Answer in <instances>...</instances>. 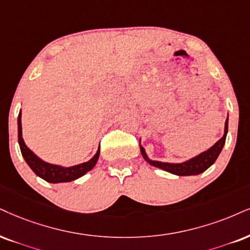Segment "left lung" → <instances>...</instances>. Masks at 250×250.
I'll return each mask as SVG.
<instances>
[{"instance_id":"obj_1","label":"left lung","mask_w":250,"mask_h":250,"mask_svg":"<svg viewBox=\"0 0 250 250\" xmlns=\"http://www.w3.org/2000/svg\"><path fill=\"white\" fill-rule=\"evenodd\" d=\"M227 131H229V116H227L226 123H225V131H224L223 137H221L220 139L211 147V148L205 150V152L200 153L199 155L188 160L186 162L168 163V162L153 161V160H150L148 156H147L144 147L140 145L141 155L144 156V159L146 160L149 165H152L156 168L162 169V170L165 171L171 172V174L174 175H178V176H191V175H198V174H202V172H204L208 168H210L211 166L215 162V160L218 159L220 152L223 150L225 141H226Z\"/></svg>"}]
</instances>
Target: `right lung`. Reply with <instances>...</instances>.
Listing matches in <instances>:
<instances>
[{
	"label": "right lung",
	"instance_id": "1",
	"mask_svg": "<svg viewBox=\"0 0 250 250\" xmlns=\"http://www.w3.org/2000/svg\"><path fill=\"white\" fill-rule=\"evenodd\" d=\"M21 111H20L18 115V144H20V148L25 162L29 165V167L32 169L33 172L46 182L50 183H62V182H72L76 178L83 176L87 174L89 170L96 165L98 158H100V148L92 158L87 162L80 163V165L73 166V167H61L58 165H51L42 161L39 159L35 153L31 150L29 147L24 143L23 137H21Z\"/></svg>",
	"mask_w": 250,
	"mask_h": 250
}]
</instances>
